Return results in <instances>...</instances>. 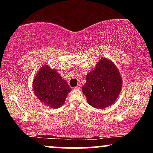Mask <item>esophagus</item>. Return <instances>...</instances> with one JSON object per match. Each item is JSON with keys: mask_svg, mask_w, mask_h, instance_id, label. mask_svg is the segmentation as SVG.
I'll use <instances>...</instances> for the list:
<instances>
[{"mask_svg": "<svg viewBox=\"0 0 153 153\" xmlns=\"http://www.w3.org/2000/svg\"><path fill=\"white\" fill-rule=\"evenodd\" d=\"M81 88V85L80 84H78L76 85V86L74 87V89L75 90H78V89H80Z\"/></svg>", "mask_w": 153, "mask_h": 153, "instance_id": "1", "label": "esophagus"}]
</instances>
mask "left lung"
<instances>
[{"mask_svg": "<svg viewBox=\"0 0 153 153\" xmlns=\"http://www.w3.org/2000/svg\"><path fill=\"white\" fill-rule=\"evenodd\" d=\"M122 85L118 68L114 62L103 58L86 75V83L82 87V92L90 105L102 109L114 103Z\"/></svg>", "mask_w": 153, "mask_h": 153, "instance_id": "8db88e82", "label": "left lung"}]
</instances>
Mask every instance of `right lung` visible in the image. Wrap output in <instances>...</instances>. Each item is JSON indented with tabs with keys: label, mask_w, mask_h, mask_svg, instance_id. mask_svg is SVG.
<instances>
[{
	"label": "right lung",
	"mask_w": 153,
	"mask_h": 153,
	"mask_svg": "<svg viewBox=\"0 0 153 153\" xmlns=\"http://www.w3.org/2000/svg\"><path fill=\"white\" fill-rule=\"evenodd\" d=\"M33 87L38 99L52 108L60 107L71 91L57 71L51 70L48 65L42 67L36 74Z\"/></svg>",
	"instance_id": "add662e5"
}]
</instances>
